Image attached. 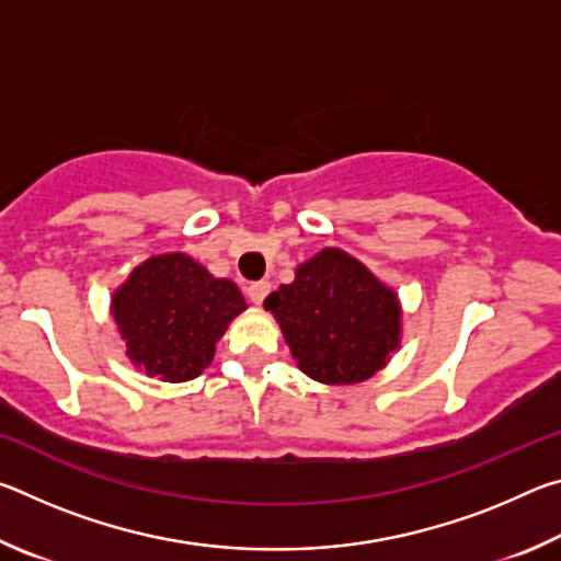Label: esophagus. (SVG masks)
Instances as JSON below:
<instances>
[{"instance_id":"1","label":"esophagus","mask_w":561,"mask_h":561,"mask_svg":"<svg viewBox=\"0 0 561 561\" xmlns=\"http://www.w3.org/2000/svg\"><path fill=\"white\" fill-rule=\"evenodd\" d=\"M272 291V284L270 282H254L247 287V297H250L252 304H262L267 299V294Z\"/></svg>"}]
</instances>
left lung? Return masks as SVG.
Returning <instances> with one entry per match:
<instances>
[{
	"mask_svg": "<svg viewBox=\"0 0 561 561\" xmlns=\"http://www.w3.org/2000/svg\"><path fill=\"white\" fill-rule=\"evenodd\" d=\"M264 309L279 321L301 371L319 383L366 381L401 344L396 291L339 247L299 264Z\"/></svg>",
	"mask_w": 561,
	"mask_h": 561,
	"instance_id": "left-lung-1",
	"label": "left lung"
}]
</instances>
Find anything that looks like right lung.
<instances>
[{
  "instance_id": "right-lung-1",
  "label": "right lung",
  "mask_w": 561,
  "mask_h": 561,
  "mask_svg": "<svg viewBox=\"0 0 561 561\" xmlns=\"http://www.w3.org/2000/svg\"><path fill=\"white\" fill-rule=\"evenodd\" d=\"M247 309L230 279H217L183 252L150 257L113 291L126 356L160 381L183 383L201 376L230 321Z\"/></svg>"
}]
</instances>
